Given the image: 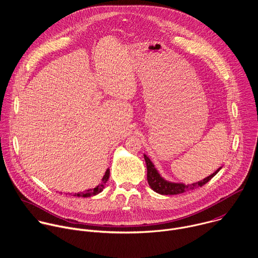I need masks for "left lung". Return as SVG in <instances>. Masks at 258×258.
<instances>
[{
  "label": "left lung",
  "mask_w": 258,
  "mask_h": 258,
  "mask_svg": "<svg viewBox=\"0 0 258 258\" xmlns=\"http://www.w3.org/2000/svg\"><path fill=\"white\" fill-rule=\"evenodd\" d=\"M144 159H145L146 167H147L148 184L155 192H157L159 195H177V194H181L186 190H190L196 187L202 186L205 183H207L212 177H214L219 172V170L223 167V166H220L215 172H213L209 176L203 178L202 180L185 184L183 182H174V181L165 179L159 173L157 168L154 166L153 162L150 160V158L146 154H144Z\"/></svg>",
  "instance_id": "1"
}]
</instances>
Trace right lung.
I'll list each match as a JSON object with an SVG mask.
<instances>
[{
    "label": "right lung",
    "mask_w": 258,
    "mask_h": 258,
    "mask_svg": "<svg viewBox=\"0 0 258 258\" xmlns=\"http://www.w3.org/2000/svg\"><path fill=\"white\" fill-rule=\"evenodd\" d=\"M109 176H110V169L107 168L103 178H102V181L101 183H99L96 187L94 188H90V189H87V190H84L83 192H78V194H74L75 197H84V198H88V197H92V196H96L98 194H100L101 191H103V189L105 188V185L109 179Z\"/></svg>",
    "instance_id": "obj_1"
}]
</instances>
